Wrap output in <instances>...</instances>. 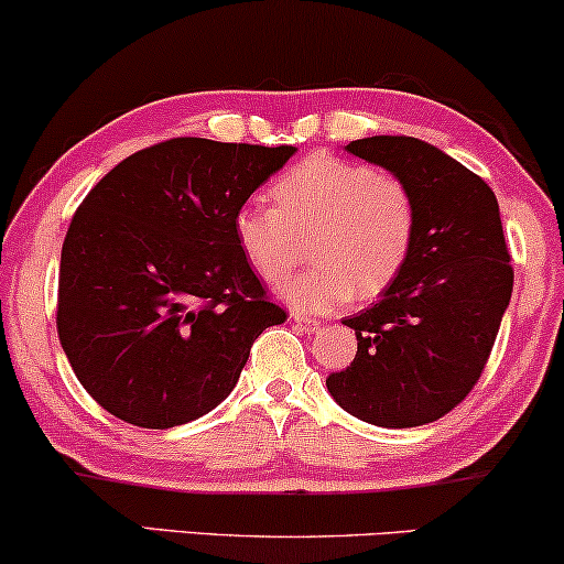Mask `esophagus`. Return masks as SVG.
I'll return each mask as SVG.
<instances>
[{"mask_svg":"<svg viewBox=\"0 0 564 564\" xmlns=\"http://www.w3.org/2000/svg\"><path fill=\"white\" fill-rule=\"evenodd\" d=\"M292 321H295V326H300V328H303V332H308V334L318 332V328H321L318 321H313L308 316H297V313H295V316H292Z\"/></svg>","mask_w":564,"mask_h":564,"instance_id":"esophagus-1","label":"esophagus"}]
</instances>
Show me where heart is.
<instances>
[{
	"instance_id": "1",
	"label": "heart",
	"mask_w": 564,
	"mask_h": 564,
	"mask_svg": "<svg viewBox=\"0 0 564 564\" xmlns=\"http://www.w3.org/2000/svg\"><path fill=\"white\" fill-rule=\"evenodd\" d=\"M276 207L248 202L232 230L267 282H282L311 248L316 267L280 290L300 313H326L349 297H378L406 267L416 232L414 196L397 175L313 155L272 186Z\"/></svg>"
}]
</instances>
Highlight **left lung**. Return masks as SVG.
I'll list each match as a JSON object with an SVG mask.
<instances>
[{
  "instance_id": "1",
  "label": "left lung",
  "mask_w": 564,
  "mask_h": 564,
  "mask_svg": "<svg viewBox=\"0 0 564 564\" xmlns=\"http://www.w3.org/2000/svg\"><path fill=\"white\" fill-rule=\"evenodd\" d=\"M345 150L412 192L416 232L397 282L341 321L355 328L357 355L326 389L370 425H427L469 397L510 303L500 207L477 173L422 139L365 137Z\"/></svg>"
}]
</instances>
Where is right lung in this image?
<instances>
[{"mask_svg":"<svg viewBox=\"0 0 564 564\" xmlns=\"http://www.w3.org/2000/svg\"><path fill=\"white\" fill-rule=\"evenodd\" d=\"M295 152L167 139L85 196L62 246L56 328L106 412L148 430L199 420L236 389L259 334L284 324L232 219Z\"/></svg>","mask_w":564,"mask_h":564,"instance_id":"obj_1","label":"right lung"}]
</instances>
